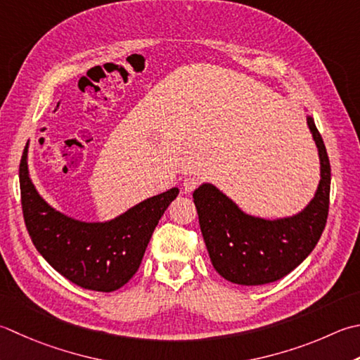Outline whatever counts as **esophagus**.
I'll return each instance as SVG.
<instances>
[{
	"instance_id": "obj_1",
	"label": "esophagus",
	"mask_w": 360,
	"mask_h": 360,
	"mask_svg": "<svg viewBox=\"0 0 360 360\" xmlns=\"http://www.w3.org/2000/svg\"><path fill=\"white\" fill-rule=\"evenodd\" d=\"M198 184L200 182L196 178H186L184 182H182V188H184L186 193H190V192H193L196 187H198Z\"/></svg>"
}]
</instances>
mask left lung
<instances>
[{
  "label": "left lung",
  "mask_w": 360,
  "mask_h": 360,
  "mask_svg": "<svg viewBox=\"0 0 360 360\" xmlns=\"http://www.w3.org/2000/svg\"><path fill=\"white\" fill-rule=\"evenodd\" d=\"M307 126L319 150L320 181L314 198L298 214L270 220L243 212L210 182L195 190L193 202L210 262L229 283H274L297 269L320 240L329 210L330 165L311 114Z\"/></svg>",
  "instance_id": "obj_1"
}]
</instances>
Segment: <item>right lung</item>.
Listing matches in <instances>:
<instances>
[{
	"label": "right lung",
	"instance_id": "1",
	"mask_svg": "<svg viewBox=\"0 0 360 360\" xmlns=\"http://www.w3.org/2000/svg\"><path fill=\"white\" fill-rule=\"evenodd\" d=\"M26 143L20 162L21 207L27 232L46 262L73 284L95 292H114L139 270L160 217L176 196L167 190L105 221H82L48 204L27 168Z\"/></svg>",
	"mask_w": 360,
	"mask_h": 360
}]
</instances>
